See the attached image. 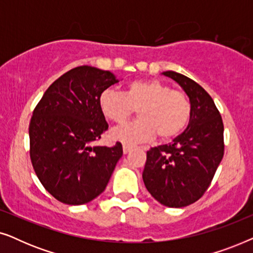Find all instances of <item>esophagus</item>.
I'll use <instances>...</instances> for the list:
<instances>
[{
    "label": "esophagus",
    "instance_id": "esophagus-1",
    "mask_svg": "<svg viewBox=\"0 0 253 253\" xmlns=\"http://www.w3.org/2000/svg\"><path fill=\"white\" fill-rule=\"evenodd\" d=\"M131 150H132V146H130V145H126V144L123 145V153H124V154L129 153V152H130Z\"/></svg>",
    "mask_w": 253,
    "mask_h": 253
}]
</instances>
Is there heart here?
Wrapping results in <instances>:
<instances>
[{
    "label": "heart",
    "instance_id": "heart-1",
    "mask_svg": "<svg viewBox=\"0 0 253 253\" xmlns=\"http://www.w3.org/2000/svg\"><path fill=\"white\" fill-rule=\"evenodd\" d=\"M99 106L107 119L124 123L138 110L139 120L112 130L114 140L124 144L162 140L178 136L188 126L192 105L186 93L172 89L157 79H139L126 85L124 93L107 88L99 96Z\"/></svg>",
    "mask_w": 253,
    "mask_h": 253
}]
</instances>
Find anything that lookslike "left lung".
<instances>
[{
  "label": "left lung",
  "instance_id": "left-lung-1",
  "mask_svg": "<svg viewBox=\"0 0 253 253\" xmlns=\"http://www.w3.org/2000/svg\"><path fill=\"white\" fill-rule=\"evenodd\" d=\"M174 79L188 94L192 115L188 127L171 143L147 151L143 181L162 205L184 207L202 198L224 153L223 122L211 95L195 81L175 71Z\"/></svg>",
  "mask_w": 253,
  "mask_h": 253
}]
</instances>
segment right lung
<instances>
[{"instance_id": "right-lung-1", "label": "right lung", "mask_w": 253, "mask_h": 253, "mask_svg": "<svg viewBox=\"0 0 253 253\" xmlns=\"http://www.w3.org/2000/svg\"><path fill=\"white\" fill-rule=\"evenodd\" d=\"M110 71L82 65L56 79L33 110L30 157L43 188L68 205H83L105 191L122 144L92 146L108 130L99 96L117 83Z\"/></svg>"}]
</instances>
